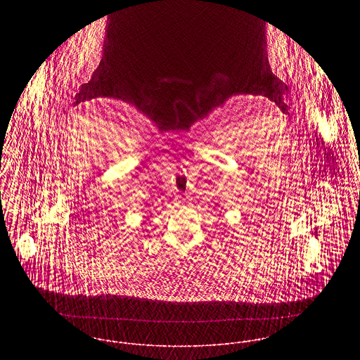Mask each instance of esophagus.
Here are the masks:
<instances>
[{
	"instance_id": "1",
	"label": "esophagus",
	"mask_w": 360,
	"mask_h": 360,
	"mask_svg": "<svg viewBox=\"0 0 360 360\" xmlns=\"http://www.w3.org/2000/svg\"><path fill=\"white\" fill-rule=\"evenodd\" d=\"M179 198H180V201H181V204H186V202L190 200V197H188L187 194H180Z\"/></svg>"
}]
</instances>
